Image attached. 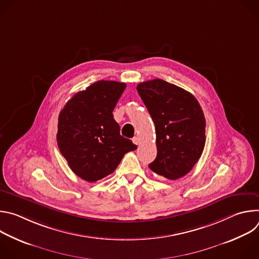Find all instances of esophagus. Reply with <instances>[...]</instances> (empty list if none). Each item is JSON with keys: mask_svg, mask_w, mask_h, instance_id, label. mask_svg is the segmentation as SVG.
<instances>
[{"mask_svg": "<svg viewBox=\"0 0 259 259\" xmlns=\"http://www.w3.org/2000/svg\"><path fill=\"white\" fill-rule=\"evenodd\" d=\"M132 141L135 143V144H139V142H140V140H139V137L138 136H135V137H133V139H132Z\"/></svg>", "mask_w": 259, "mask_h": 259, "instance_id": "1", "label": "esophagus"}]
</instances>
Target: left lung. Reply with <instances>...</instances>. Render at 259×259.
<instances>
[{"label": "left lung", "mask_w": 259, "mask_h": 259, "mask_svg": "<svg viewBox=\"0 0 259 259\" xmlns=\"http://www.w3.org/2000/svg\"><path fill=\"white\" fill-rule=\"evenodd\" d=\"M137 91L155 123V173L175 180L187 175L205 146V117L196 97L161 79L142 82Z\"/></svg>", "instance_id": "obj_1"}]
</instances>
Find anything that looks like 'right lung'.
Returning a JSON list of instances; mask_svg holds the SVG:
<instances>
[{
  "instance_id": "right-lung-1",
  "label": "right lung",
  "mask_w": 259,
  "mask_h": 259,
  "mask_svg": "<svg viewBox=\"0 0 259 259\" xmlns=\"http://www.w3.org/2000/svg\"><path fill=\"white\" fill-rule=\"evenodd\" d=\"M125 88V83L97 81L73 95L59 114V151L72 172L88 182L113 173L124 155L137 149L120 134L113 116Z\"/></svg>"
}]
</instances>
